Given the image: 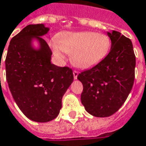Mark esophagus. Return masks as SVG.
<instances>
[{
	"label": "esophagus",
	"instance_id": "1",
	"mask_svg": "<svg viewBox=\"0 0 146 146\" xmlns=\"http://www.w3.org/2000/svg\"><path fill=\"white\" fill-rule=\"evenodd\" d=\"M77 76H78V72L76 71V70H74L73 71V77H74V79H77Z\"/></svg>",
	"mask_w": 146,
	"mask_h": 146
}]
</instances>
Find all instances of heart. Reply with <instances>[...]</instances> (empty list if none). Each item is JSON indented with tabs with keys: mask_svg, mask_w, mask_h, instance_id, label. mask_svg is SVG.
Returning <instances> with one entry per match:
<instances>
[{
	"mask_svg": "<svg viewBox=\"0 0 146 146\" xmlns=\"http://www.w3.org/2000/svg\"><path fill=\"white\" fill-rule=\"evenodd\" d=\"M50 47L56 58L63 61L64 52L70 54V60L78 68L87 69L100 62L108 54L111 40L108 35L92 31L64 32L56 40L50 42Z\"/></svg>",
	"mask_w": 146,
	"mask_h": 146,
	"instance_id": "obj_1",
	"label": "heart"
}]
</instances>
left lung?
Listing matches in <instances>:
<instances>
[{"label":"left lung","instance_id":"1","mask_svg":"<svg viewBox=\"0 0 146 146\" xmlns=\"http://www.w3.org/2000/svg\"><path fill=\"white\" fill-rule=\"evenodd\" d=\"M111 41L109 54L96 66L79 73L83 84L81 103L96 117L115 114L130 94L134 81L136 59L130 38L120 32H108Z\"/></svg>","mask_w":146,"mask_h":146}]
</instances>
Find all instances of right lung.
I'll list each match as a JSON object with an SVG mask.
<instances>
[{
  "instance_id": "obj_1",
  "label": "right lung",
  "mask_w": 146,
  "mask_h": 146,
  "mask_svg": "<svg viewBox=\"0 0 146 146\" xmlns=\"http://www.w3.org/2000/svg\"><path fill=\"white\" fill-rule=\"evenodd\" d=\"M43 24H30L11 39L5 59L6 79L19 108L32 121L46 123L58 115L62 99L73 80V70L50 62L52 52L42 38ZM33 39L40 48L32 46Z\"/></svg>"
}]
</instances>
